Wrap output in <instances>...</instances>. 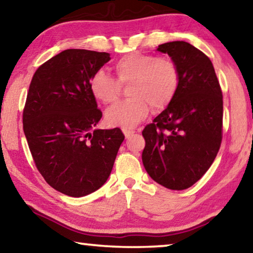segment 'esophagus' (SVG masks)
Here are the masks:
<instances>
[{
    "instance_id": "1",
    "label": "esophagus",
    "mask_w": 253,
    "mask_h": 253,
    "mask_svg": "<svg viewBox=\"0 0 253 253\" xmlns=\"http://www.w3.org/2000/svg\"><path fill=\"white\" fill-rule=\"evenodd\" d=\"M123 131H124V135H125L126 138L131 136V135H133V134L135 133V130H133V129H127V128H124Z\"/></svg>"
}]
</instances>
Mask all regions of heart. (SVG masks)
I'll return each instance as SVG.
<instances>
[{
  "mask_svg": "<svg viewBox=\"0 0 253 253\" xmlns=\"http://www.w3.org/2000/svg\"><path fill=\"white\" fill-rule=\"evenodd\" d=\"M114 71L120 84H129L125 102L115 104L105 112V122L110 126L134 127L153 111L167 108L174 99L179 85L176 63L167 56L131 53L115 63ZM89 90L94 99L111 104L119 96L120 86L103 70L93 74Z\"/></svg>",
  "mask_w": 253,
  "mask_h": 253,
  "instance_id": "heart-1",
  "label": "heart"
}]
</instances>
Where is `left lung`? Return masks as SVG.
<instances>
[{"label":"left lung","instance_id":"1","mask_svg":"<svg viewBox=\"0 0 253 253\" xmlns=\"http://www.w3.org/2000/svg\"><path fill=\"white\" fill-rule=\"evenodd\" d=\"M176 63L174 99L142 131V161L151 178L170 190L195 184L212 165L223 131V94L210 59L183 41L158 46Z\"/></svg>","mask_w":253,"mask_h":253}]
</instances>
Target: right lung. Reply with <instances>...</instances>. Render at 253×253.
Returning a JSON list of instances; mask_svg holds the SVG:
<instances>
[{
    "instance_id": "add662e5",
    "label": "right lung",
    "mask_w": 253,
    "mask_h": 253,
    "mask_svg": "<svg viewBox=\"0 0 253 253\" xmlns=\"http://www.w3.org/2000/svg\"><path fill=\"white\" fill-rule=\"evenodd\" d=\"M110 60L107 52L69 48L34 74L22 124L39 171L48 185L81 198L107 182L123 131L96 129L102 112L89 90V79Z\"/></svg>"
}]
</instances>
